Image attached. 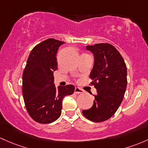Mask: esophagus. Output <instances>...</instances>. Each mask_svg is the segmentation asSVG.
Here are the masks:
<instances>
[{"mask_svg":"<svg viewBox=\"0 0 148 148\" xmlns=\"http://www.w3.org/2000/svg\"><path fill=\"white\" fill-rule=\"evenodd\" d=\"M74 93H75V94H83L84 91L82 89V88H79V87H76L75 89H74Z\"/></svg>","mask_w":148,"mask_h":148,"instance_id":"obj_1","label":"esophagus"}]
</instances>
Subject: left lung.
<instances>
[{"label":"left lung","mask_w":148,"mask_h":148,"mask_svg":"<svg viewBox=\"0 0 148 148\" xmlns=\"http://www.w3.org/2000/svg\"><path fill=\"white\" fill-rule=\"evenodd\" d=\"M94 54V64L90 74L97 91L92 107L82 113L88 120L99 123L114 115L123 99L127 86V68L119 51L108 43L86 46Z\"/></svg>","instance_id":"left-lung-1"}]
</instances>
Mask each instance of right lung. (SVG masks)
Listing matches in <instances>:
<instances>
[{
    "label": "right lung",
    "mask_w": 148,
    "mask_h": 148,
    "mask_svg": "<svg viewBox=\"0 0 148 148\" xmlns=\"http://www.w3.org/2000/svg\"><path fill=\"white\" fill-rule=\"evenodd\" d=\"M64 42L49 38L31 51L23 74V95L30 117L39 123H50L60 116L62 100L74 91V85L56 87L53 72L57 54Z\"/></svg>",
    "instance_id": "obj_1"
}]
</instances>
